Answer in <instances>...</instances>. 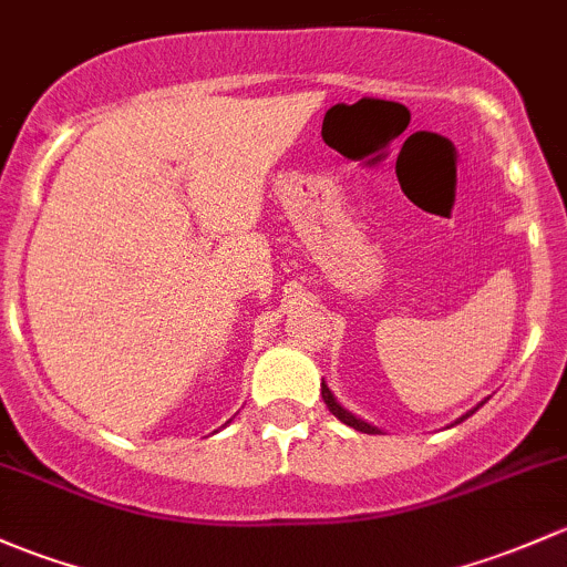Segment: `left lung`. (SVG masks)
<instances>
[{"label":"left lung","mask_w":567,"mask_h":567,"mask_svg":"<svg viewBox=\"0 0 567 567\" xmlns=\"http://www.w3.org/2000/svg\"><path fill=\"white\" fill-rule=\"evenodd\" d=\"M320 393H323V402H326V408H329V410H331V413H333V415H337V419H339V421H342V424H348V426L359 429V432H363V434H380V432H378V429H374V426H369V424H367V421H359V419H355V415H350V413H348V410H344V408H342V404H339V402H337V399H333V393L329 391V385H326V383H323V389H320ZM475 410H478V408H475ZM467 415H470V413H467ZM467 415H464V419H467ZM458 421H462V419H458Z\"/></svg>","instance_id":"left-lung-1"}]
</instances>
